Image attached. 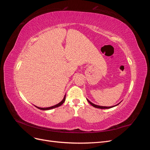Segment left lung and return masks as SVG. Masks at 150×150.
I'll use <instances>...</instances> for the list:
<instances>
[{"label": "left lung", "instance_id": "obj_1", "mask_svg": "<svg viewBox=\"0 0 150 150\" xmlns=\"http://www.w3.org/2000/svg\"><path fill=\"white\" fill-rule=\"evenodd\" d=\"M88 100V101L89 103V104H91V105L93 106V107H94V108H100V109H109V108H112V107H115V106H117V104H117V105H116V106H110V107H108V106H98V105H96V104H93V103H92L91 102H90L88 99H87Z\"/></svg>", "mask_w": 150, "mask_h": 150}]
</instances>
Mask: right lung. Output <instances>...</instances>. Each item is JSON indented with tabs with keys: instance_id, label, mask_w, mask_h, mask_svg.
Returning a JSON list of instances; mask_svg holds the SVG:
<instances>
[{
	"instance_id": "obj_1",
	"label": "right lung",
	"mask_w": 150,
	"mask_h": 150,
	"mask_svg": "<svg viewBox=\"0 0 150 150\" xmlns=\"http://www.w3.org/2000/svg\"><path fill=\"white\" fill-rule=\"evenodd\" d=\"M65 100H66V95H65V96H64V99H62V101H61L59 103H58L57 104H56V105H54V106H51V107H49V108H39V107H38V106H35L36 108H38V109H39V110H51V109H53V108H57V107H59V106H61L62 104L64 103V102L65 101Z\"/></svg>"
}]
</instances>
